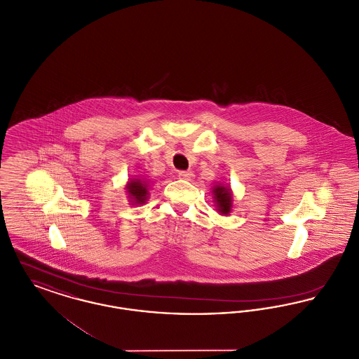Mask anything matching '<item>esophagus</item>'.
Wrapping results in <instances>:
<instances>
[{"mask_svg":"<svg viewBox=\"0 0 359 359\" xmlns=\"http://www.w3.org/2000/svg\"><path fill=\"white\" fill-rule=\"evenodd\" d=\"M177 175L180 179H184V180H191L194 177V173L191 171H179Z\"/></svg>","mask_w":359,"mask_h":359,"instance_id":"esophagus-1","label":"esophagus"}]
</instances>
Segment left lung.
<instances>
[{
  "label": "left lung",
  "mask_w": 359,
  "mask_h": 359,
  "mask_svg": "<svg viewBox=\"0 0 359 359\" xmlns=\"http://www.w3.org/2000/svg\"><path fill=\"white\" fill-rule=\"evenodd\" d=\"M214 198L218 205V210L222 214H229L230 208H231V194L229 188L223 187V186H217L214 188Z\"/></svg>",
  "instance_id": "obj_1"
}]
</instances>
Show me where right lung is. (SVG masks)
I'll return each instance as SVG.
<instances>
[{"label": "right lung", "mask_w": 359, "mask_h": 359, "mask_svg": "<svg viewBox=\"0 0 359 359\" xmlns=\"http://www.w3.org/2000/svg\"><path fill=\"white\" fill-rule=\"evenodd\" d=\"M126 188H128L129 196H130L133 203H136V205L145 203L147 196L149 195L148 194V183L147 182L135 179V180H130V183L126 186Z\"/></svg>", "instance_id": "add662e5"}]
</instances>
